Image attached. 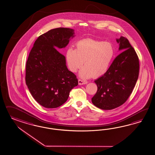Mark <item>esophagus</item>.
<instances>
[{
    "label": "esophagus",
    "instance_id": "obj_1",
    "mask_svg": "<svg viewBox=\"0 0 155 155\" xmlns=\"http://www.w3.org/2000/svg\"><path fill=\"white\" fill-rule=\"evenodd\" d=\"M86 83H87V81L83 80V79H78V84L79 85H82V84H86Z\"/></svg>",
    "mask_w": 155,
    "mask_h": 155
}]
</instances>
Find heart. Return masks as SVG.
<instances>
[{"mask_svg": "<svg viewBox=\"0 0 155 155\" xmlns=\"http://www.w3.org/2000/svg\"><path fill=\"white\" fill-rule=\"evenodd\" d=\"M114 54L113 46L109 42L94 39H84L78 42L75 50H67L66 59L68 67L72 72L84 67L79 75L84 78L104 74L109 67Z\"/></svg>", "mask_w": 155, "mask_h": 155, "instance_id": "b5f03b06", "label": "heart"}]
</instances>
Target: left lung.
<instances>
[{"label": "left lung", "mask_w": 155, "mask_h": 155, "mask_svg": "<svg viewBox=\"0 0 155 155\" xmlns=\"http://www.w3.org/2000/svg\"><path fill=\"white\" fill-rule=\"evenodd\" d=\"M119 50H124L115 58L107 71L94 81L97 90L92 98L94 105L111 110L127 101L135 87L140 72L139 58L128 40H117Z\"/></svg>", "instance_id": "obj_1"}]
</instances>
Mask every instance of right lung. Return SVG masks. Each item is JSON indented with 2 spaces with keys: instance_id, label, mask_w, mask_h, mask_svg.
<instances>
[{
  "instance_id": "obj_1",
  "label": "right lung",
  "mask_w": 155,
  "mask_h": 155,
  "mask_svg": "<svg viewBox=\"0 0 155 155\" xmlns=\"http://www.w3.org/2000/svg\"><path fill=\"white\" fill-rule=\"evenodd\" d=\"M74 30L59 27L40 35L31 50L26 65V83L35 100L46 108H56L68 100L78 84L66 66L65 58L56 49L67 45Z\"/></svg>"
}]
</instances>
